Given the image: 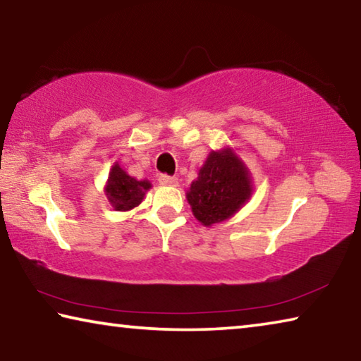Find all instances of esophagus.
I'll list each match as a JSON object with an SVG mask.
<instances>
[{"instance_id": "1", "label": "esophagus", "mask_w": 361, "mask_h": 361, "mask_svg": "<svg viewBox=\"0 0 361 361\" xmlns=\"http://www.w3.org/2000/svg\"><path fill=\"white\" fill-rule=\"evenodd\" d=\"M159 183H161V185H167V186H176L178 185V180H176L175 176L162 173V175H159Z\"/></svg>"}]
</instances>
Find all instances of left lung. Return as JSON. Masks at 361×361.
<instances>
[{
  "label": "left lung",
  "mask_w": 361,
  "mask_h": 361,
  "mask_svg": "<svg viewBox=\"0 0 361 361\" xmlns=\"http://www.w3.org/2000/svg\"><path fill=\"white\" fill-rule=\"evenodd\" d=\"M252 195V183L243 164L229 149L215 152L200 169L186 197L194 216L205 226L219 223L240 209Z\"/></svg>",
  "instance_id": "left-lung-1"
}]
</instances>
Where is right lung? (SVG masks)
<instances>
[{
    "label": "right lung",
    "instance_id": "right-lung-1",
    "mask_svg": "<svg viewBox=\"0 0 361 361\" xmlns=\"http://www.w3.org/2000/svg\"><path fill=\"white\" fill-rule=\"evenodd\" d=\"M149 188V181H138L127 175L119 166H114L109 173L106 195L116 210H130L142 202L145 191Z\"/></svg>",
    "mask_w": 361,
    "mask_h": 361
}]
</instances>
